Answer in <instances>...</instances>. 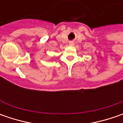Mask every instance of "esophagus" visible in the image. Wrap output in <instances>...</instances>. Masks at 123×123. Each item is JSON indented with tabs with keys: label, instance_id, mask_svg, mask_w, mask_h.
Wrapping results in <instances>:
<instances>
[{
	"label": "esophagus",
	"instance_id": "esophagus-1",
	"mask_svg": "<svg viewBox=\"0 0 123 123\" xmlns=\"http://www.w3.org/2000/svg\"><path fill=\"white\" fill-rule=\"evenodd\" d=\"M74 43L73 42H69V45L70 46H74Z\"/></svg>",
	"mask_w": 123,
	"mask_h": 123
}]
</instances>
